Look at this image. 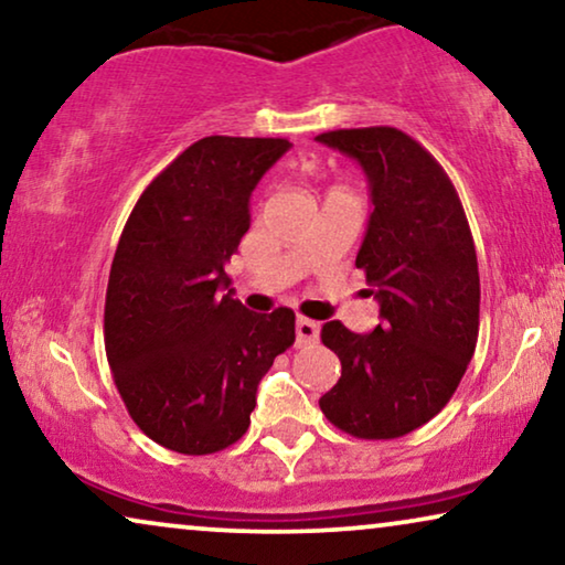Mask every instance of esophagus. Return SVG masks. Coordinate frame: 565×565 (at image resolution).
Masks as SVG:
<instances>
[{"label":"esophagus","mask_w":565,"mask_h":565,"mask_svg":"<svg viewBox=\"0 0 565 565\" xmlns=\"http://www.w3.org/2000/svg\"><path fill=\"white\" fill-rule=\"evenodd\" d=\"M319 323L311 321V319H303V316H298L296 321V342L298 347H308L313 344L316 339H319Z\"/></svg>","instance_id":"esophagus-1"}]
</instances>
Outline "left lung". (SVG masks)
Here are the masks:
<instances>
[{
    "label": "left lung",
    "mask_w": 565,
    "mask_h": 565,
    "mask_svg": "<svg viewBox=\"0 0 565 565\" xmlns=\"http://www.w3.org/2000/svg\"><path fill=\"white\" fill-rule=\"evenodd\" d=\"M316 141L360 161L367 177L373 213L354 265L381 303L370 334L323 323L321 342L337 352L342 377L319 406L347 435L396 439L443 412L476 352L473 236L450 177L404 130L342 128Z\"/></svg>",
    "instance_id": "obj_1"
}]
</instances>
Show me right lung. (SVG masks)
Instances as JSON below:
<instances>
[{
  "label": "right lung",
  "instance_id": "obj_1",
  "mask_svg": "<svg viewBox=\"0 0 565 565\" xmlns=\"http://www.w3.org/2000/svg\"><path fill=\"white\" fill-rule=\"evenodd\" d=\"M288 138L207 136L143 190L115 249L105 352L130 419L182 455L249 429L257 385L296 342V313H252L223 265L249 231V198Z\"/></svg>",
  "mask_w": 565,
  "mask_h": 565
}]
</instances>
